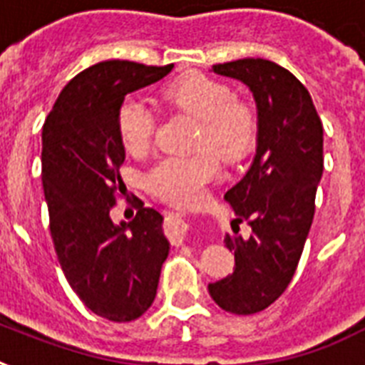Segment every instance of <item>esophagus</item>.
Returning a JSON list of instances; mask_svg holds the SVG:
<instances>
[{
  "label": "esophagus",
  "mask_w": 365,
  "mask_h": 365,
  "mask_svg": "<svg viewBox=\"0 0 365 365\" xmlns=\"http://www.w3.org/2000/svg\"><path fill=\"white\" fill-rule=\"evenodd\" d=\"M166 231H168V237H170V242L174 246H180L183 244V239H185V233H187V223L183 222L180 216H170L166 217Z\"/></svg>",
  "instance_id": "esophagus-1"
}]
</instances>
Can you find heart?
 Segmentation results:
<instances>
[{
    "mask_svg": "<svg viewBox=\"0 0 365 365\" xmlns=\"http://www.w3.org/2000/svg\"><path fill=\"white\" fill-rule=\"evenodd\" d=\"M160 98L170 110L197 121L191 148H208L225 160L239 159L255 138V113L235 100L233 88L202 73H187L168 83ZM155 117L140 100H125L117 110V132L128 153H142L153 136ZM210 151L187 157H165L148 172L149 191L166 202H191L217 174Z\"/></svg>",
    "mask_w": 365,
    "mask_h": 365,
    "instance_id": "b5f03b06",
    "label": "heart"
}]
</instances>
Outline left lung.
<instances>
[{"instance_id": "left-lung-1", "label": "left lung", "mask_w": 365, "mask_h": 365, "mask_svg": "<svg viewBox=\"0 0 365 365\" xmlns=\"http://www.w3.org/2000/svg\"><path fill=\"white\" fill-rule=\"evenodd\" d=\"M212 71L250 88L257 138L248 172L223 197L237 216L233 222H248L252 235H225L235 271L208 284V292L223 311L254 314L282 295L297 269L322 180L324 128L309 91L282 66L242 58Z\"/></svg>"}]
</instances>
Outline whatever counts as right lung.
Segmentation results:
<instances>
[{
  "instance_id": "obj_1",
  "label": "right lung",
  "mask_w": 365,
  "mask_h": 365,
  "mask_svg": "<svg viewBox=\"0 0 365 365\" xmlns=\"http://www.w3.org/2000/svg\"><path fill=\"white\" fill-rule=\"evenodd\" d=\"M172 70L126 60L91 66L62 88L43 125V191L60 267L88 311L111 322L151 307L170 250L163 216L143 202L132 222L110 216L125 163L117 110Z\"/></svg>"
}]
</instances>
